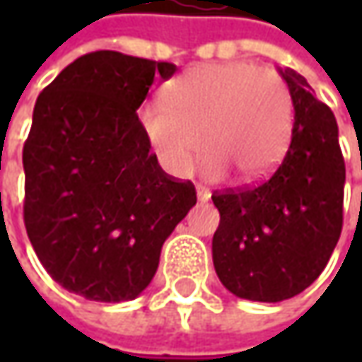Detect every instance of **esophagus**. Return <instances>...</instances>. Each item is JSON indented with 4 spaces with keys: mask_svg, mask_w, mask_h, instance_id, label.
I'll return each mask as SVG.
<instances>
[{
    "mask_svg": "<svg viewBox=\"0 0 362 362\" xmlns=\"http://www.w3.org/2000/svg\"><path fill=\"white\" fill-rule=\"evenodd\" d=\"M197 199H199V202H207V199H209V193H207V189L197 187Z\"/></svg>",
    "mask_w": 362,
    "mask_h": 362,
    "instance_id": "34e87169",
    "label": "esophagus"
}]
</instances>
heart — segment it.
Instances as JSON below:
<instances>
[{
  "label": "heart",
  "mask_w": 362,
  "mask_h": 362,
  "mask_svg": "<svg viewBox=\"0 0 362 362\" xmlns=\"http://www.w3.org/2000/svg\"><path fill=\"white\" fill-rule=\"evenodd\" d=\"M294 106L286 82L250 62L189 68L141 106L139 124L159 165L187 177L203 143V175L223 179L233 167L243 181L276 169L292 132ZM204 134H201V131Z\"/></svg>",
  "instance_id": "heart-1"
}]
</instances>
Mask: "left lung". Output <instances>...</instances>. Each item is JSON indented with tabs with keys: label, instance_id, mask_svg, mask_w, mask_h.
<instances>
[{
	"label": "left lung",
	"instance_id": "8db88e82",
	"mask_svg": "<svg viewBox=\"0 0 362 362\" xmlns=\"http://www.w3.org/2000/svg\"><path fill=\"white\" fill-rule=\"evenodd\" d=\"M294 106L292 139L282 163L256 187L214 193L219 228L214 266L238 298L280 302L313 284L342 230L344 159L332 110L306 78L280 70Z\"/></svg>",
	"mask_w": 362,
	"mask_h": 362
}]
</instances>
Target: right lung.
<instances>
[{
	"instance_id": "right-lung-1",
	"label": "right lung",
	"mask_w": 362,
	"mask_h": 362,
	"mask_svg": "<svg viewBox=\"0 0 362 362\" xmlns=\"http://www.w3.org/2000/svg\"><path fill=\"white\" fill-rule=\"evenodd\" d=\"M171 62L112 49L80 56L37 96L23 145V221L49 276L94 302L151 284L160 247L197 203L191 181L160 169L136 108Z\"/></svg>"
}]
</instances>
